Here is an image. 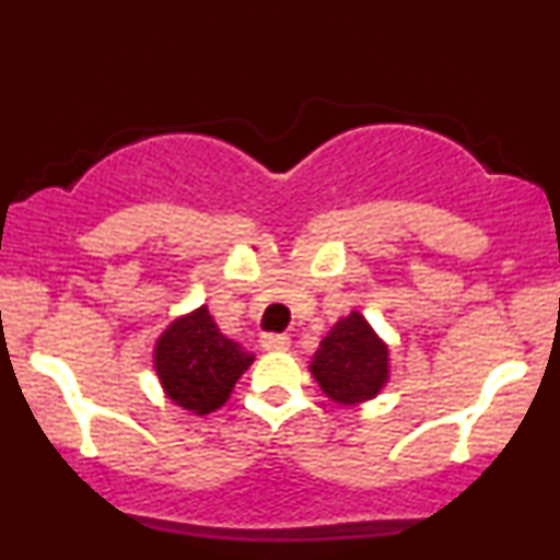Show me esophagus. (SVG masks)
Segmentation results:
<instances>
[{
  "label": "esophagus",
  "mask_w": 560,
  "mask_h": 560,
  "mask_svg": "<svg viewBox=\"0 0 560 560\" xmlns=\"http://www.w3.org/2000/svg\"><path fill=\"white\" fill-rule=\"evenodd\" d=\"M260 347L268 352H284L289 350V337L287 334H262Z\"/></svg>",
  "instance_id": "obj_1"
}]
</instances>
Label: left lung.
<instances>
[{
	"label": "left lung",
	"mask_w": 560,
	"mask_h": 560,
	"mask_svg": "<svg viewBox=\"0 0 560 560\" xmlns=\"http://www.w3.org/2000/svg\"><path fill=\"white\" fill-rule=\"evenodd\" d=\"M307 371L329 400L355 408L374 400L389 384V345L363 313L350 311L320 339Z\"/></svg>",
	"instance_id": "obj_1"
}]
</instances>
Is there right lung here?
<instances>
[{
  "label": "right lung",
  "instance_id": "right-lung-1",
  "mask_svg": "<svg viewBox=\"0 0 560 560\" xmlns=\"http://www.w3.org/2000/svg\"><path fill=\"white\" fill-rule=\"evenodd\" d=\"M255 355L242 342L223 337L199 305L173 318L152 347V365L165 397L191 416H208L223 408Z\"/></svg>",
  "mask_w": 560,
  "mask_h": 560
}]
</instances>
